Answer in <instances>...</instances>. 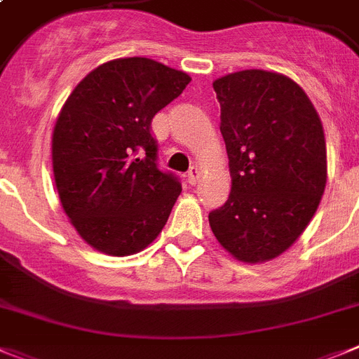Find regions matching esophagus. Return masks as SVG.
Returning <instances> with one entry per match:
<instances>
[{
	"mask_svg": "<svg viewBox=\"0 0 359 359\" xmlns=\"http://www.w3.org/2000/svg\"><path fill=\"white\" fill-rule=\"evenodd\" d=\"M189 183H191V185H196V183H198V180H200L201 177V170L198 167H191V170H189Z\"/></svg>",
	"mask_w": 359,
	"mask_h": 359,
	"instance_id": "esophagus-1",
	"label": "esophagus"
}]
</instances>
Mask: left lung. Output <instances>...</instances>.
I'll return each mask as SVG.
<instances>
[{"label": "left lung", "mask_w": 359, "mask_h": 359, "mask_svg": "<svg viewBox=\"0 0 359 359\" xmlns=\"http://www.w3.org/2000/svg\"><path fill=\"white\" fill-rule=\"evenodd\" d=\"M222 107L232 187L209 214L216 240L236 259L262 263L298 240L327 183V147L316 109L283 74L250 69L212 83Z\"/></svg>", "instance_id": "8db88e82"}]
</instances>
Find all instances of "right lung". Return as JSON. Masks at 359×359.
I'll use <instances>...</instances> for the list:
<instances>
[{"label":"right lung","mask_w":359,"mask_h":359,"mask_svg":"<svg viewBox=\"0 0 359 359\" xmlns=\"http://www.w3.org/2000/svg\"><path fill=\"white\" fill-rule=\"evenodd\" d=\"M191 83L149 57L107 61L85 76L57 116L52 167L61 207L100 252L128 256L158 238L182 192L158 167L152 118Z\"/></svg>","instance_id":"add662e5"}]
</instances>
